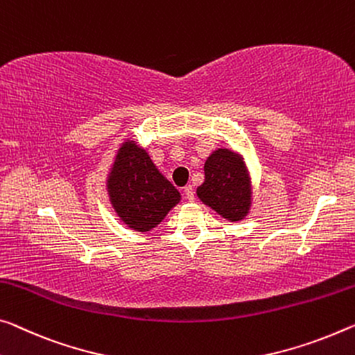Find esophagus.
Wrapping results in <instances>:
<instances>
[{
  "label": "esophagus",
  "mask_w": 355,
  "mask_h": 355,
  "mask_svg": "<svg viewBox=\"0 0 355 355\" xmlns=\"http://www.w3.org/2000/svg\"><path fill=\"white\" fill-rule=\"evenodd\" d=\"M184 198L187 201H195V192H193L192 185H187V187H184Z\"/></svg>",
  "instance_id": "1"
}]
</instances>
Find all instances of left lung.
<instances>
[{"label": "left lung", "instance_id": "1", "mask_svg": "<svg viewBox=\"0 0 355 355\" xmlns=\"http://www.w3.org/2000/svg\"><path fill=\"white\" fill-rule=\"evenodd\" d=\"M196 195L220 214L223 219L238 222L250 208V178L241 155L228 149H217L205 163V182Z\"/></svg>", "mask_w": 355, "mask_h": 355}]
</instances>
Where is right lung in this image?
<instances>
[{"label":"right lung","mask_w":355,"mask_h":355,"mask_svg":"<svg viewBox=\"0 0 355 355\" xmlns=\"http://www.w3.org/2000/svg\"><path fill=\"white\" fill-rule=\"evenodd\" d=\"M107 193L121 220L136 232H150L181 200L135 141H125L119 149L107 176Z\"/></svg>","instance_id":"obj_1"}]
</instances>
